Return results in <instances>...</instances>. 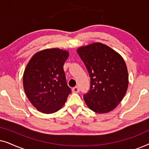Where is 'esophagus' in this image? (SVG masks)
<instances>
[{
    "label": "esophagus",
    "instance_id": "34e87169",
    "mask_svg": "<svg viewBox=\"0 0 149 149\" xmlns=\"http://www.w3.org/2000/svg\"><path fill=\"white\" fill-rule=\"evenodd\" d=\"M72 91L73 93H79V89L77 86H75L74 87H73Z\"/></svg>",
    "mask_w": 149,
    "mask_h": 149
}]
</instances>
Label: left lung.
Wrapping results in <instances>:
<instances>
[{"instance_id":"8db88e82","label":"left lung","mask_w":149,"mask_h":149,"mask_svg":"<svg viewBox=\"0 0 149 149\" xmlns=\"http://www.w3.org/2000/svg\"><path fill=\"white\" fill-rule=\"evenodd\" d=\"M77 52L90 77V89L83 95L87 106L100 114L113 111L123 100L129 83L123 58L101 42L81 47Z\"/></svg>"}]
</instances>
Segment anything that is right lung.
<instances>
[{"mask_svg": "<svg viewBox=\"0 0 149 149\" xmlns=\"http://www.w3.org/2000/svg\"><path fill=\"white\" fill-rule=\"evenodd\" d=\"M68 56L66 50L46 49L36 53L28 62L23 75L24 89L38 111L56 113L67 100L71 89L63 66Z\"/></svg>", "mask_w": 149, "mask_h": 149, "instance_id": "obj_1", "label": "right lung"}]
</instances>
